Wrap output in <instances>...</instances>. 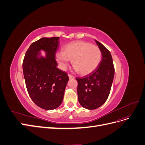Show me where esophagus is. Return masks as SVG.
Here are the masks:
<instances>
[{"instance_id": "34e87169", "label": "esophagus", "mask_w": 145, "mask_h": 145, "mask_svg": "<svg viewBox=\"0 0 145 145\" xmlns=\"http://www.w3.org/2000/svg\"><path fill=\"white\" fill-rule=\"evenodd\" d=\"M68 77H69V79H74V78H75V77H74V76L71 75V74H68Z\"/></svg>"}]
</instances>
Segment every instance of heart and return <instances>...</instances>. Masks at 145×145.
<instances>
[{"mask_svg":"<svg viewBox=\"0 0 145 145\" xmlns=\"http://www.w3.org/2000/svg\"><path fill=\"white\" fill-rule=\"evenodd\" d=\"M56 57L63 69H66L69 60H72L76 71L80 75L86 76L97 68L102 53L97 46L85 41H77L66 45L63 51L57 54Z\"/></svg>","mask_w":145,"mask_h":145,"instance_id":"heart-1","label":"heart"}]
</instances>
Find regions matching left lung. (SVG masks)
<instances>
[{"mask_svg": "<svg viewBox=\"0 0 145 145\" xmlns=\"http://www.w3.org/2000/svg\"><path fill=\"white\" fill-rule=\"evenodd\" d=\"M95 42L102 55L99 67L89 75L76 78L78 102L88 109H97L106 102L110 93L115 72L110 52L101 43L96 40Z\"/></svg>", "mask_w": 145, "mask_h": 145, "instance_id": "8db88e82", "label": "left lung"}]
</instances>
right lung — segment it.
Wrapping results in <instances>:
<instances>
[{
    "label": "right lung",
    "instance_id": "right-lung-1",
    "mask_svg": "<svg viewBox=\"0 0 145 145\" xmlns=\"http://www.w3.org/2000/svg\"><path fill=\"white\" fill-rule=\"evenodd\" d=\"M59 37H43L33 43L23 61V72L29 97L46 110H52L62 103L69 80L67 73L57 68L55 54ZM46 52L43 57L41 53Z\"/></svg>",
    "mask_w": 145,
    "mask_h": 145
}]
</instances>
